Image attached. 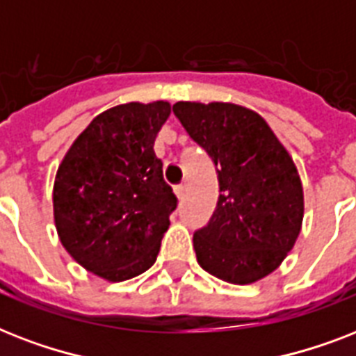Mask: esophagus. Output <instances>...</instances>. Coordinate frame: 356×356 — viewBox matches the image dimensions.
Wrapping results in <instances>:
<instances>
[{"label": "esophagus", "mask_w": 356, "mask_h": 356, "mask_svg": "<svg viewBox=\"0 0 356 356\" xmlns=\"http://www.w3.org/2000/svg\"><path fill=\"white\" fill-rule=\"evenodd\" d=\"M175 193H176V196H178V198H184V196H186V193H187L186 184H180V186H176Z\"/></svg>", "instance_id": "34e87169"}]
</instances>
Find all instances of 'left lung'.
<instances>
[{"instance_id":"obj_1","label":"left lung","mask_w":356,"mask_h":356,"mask_svg":"<svg viewBox=\"0 0 356 356\" xmlns=\"http://www.w3.org/2000/svg\"><path fill=\"white\" fill-rule=\"evenodd\" d=\"M172 112L218 172L217 209L193 237L196 261L233 285L263 280L301 232L303 186L292 156L250 108L180 101Z\"/></svg>"}]
</instances>
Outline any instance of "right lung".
Instances as JSON below:
<instances>
[{"label":"right lung","mask_w":356,"mask_h":356,"mask_svg":"<svg viewBox=\"0 0 356 356\" xmlns=\"http://www.w3.org/2000/svg\"><path fill=\"white\" fill-rule=\"evenodd\" d=\"M167 101L127 102L99 113L58 165L53 215L62 246L106 281L132 280L156 263L176 196L154 141Z\"/></svg>","instance_id":"obj_1"}]
</instances>
